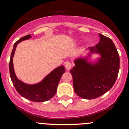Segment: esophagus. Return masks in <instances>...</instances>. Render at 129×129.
I'll use <instances>...</instances> for the list:
<instances>
[{"label": "esophagus", "instance_id": "esophagus-1", "mask_svg": "<svg viewBox=\"0 0 129 129\" xmlns=\"http://www.w3.org/2000/svg\"><path fill=\"white\" fill-rule=\"evenodd\" d=\"M64 66L66 70L67 71H69L71 69V67H72V63L71 62H69V61H66L64 63Z\"/></svg>", "mask_w": 129, "mask_h": 129}]
</instances>
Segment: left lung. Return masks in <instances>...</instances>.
<instances>
[{"instance_id": "left-lung-1", "label": "left lung", "mask_w": 129, "mask_h": 129, "mask_svg": "<svg viewBox=\"0 0 129 129\" xmlns=\"http://www.w3.org/2000/svg\"><path fill=\"white\" fill-rule=\"evenodd\" d=\"M100 41L95 46L88 48L86 57L74 60L71 70L75 93L84 99H93L106 93L115 84L120 67V58L112 40L99 34ZM93 53L101 57L97 62L88 60Z\"/></svg>"}]
</instances>
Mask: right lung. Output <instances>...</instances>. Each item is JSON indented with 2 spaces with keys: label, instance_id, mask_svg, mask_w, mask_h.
I'll list each match as a JSON object with an SVG mask.
<instances>
[{
  "label": "right lung",
  "instance_id": "obj_1",
  "mask_svg": "<svg viewBox=\"0 0 129 129\" xmlns=\"http://www.w3.org/2000/svg\"><path fill=\"white\" fill-rule=\"evenodd\" d=\"M31 37V35H27L18 40L14 44L9 62V71L13 85L20 95L33 102H42L49 101L55 95L57 85L61 77L66 72V69L63 66L57 67L45 76L42 81L35 84H25L19 80L14 72L13 57L17 44L23 40L29 39Z\"/></svg>",
  "mask_w": 129,
  "mask_h": 129
}]
</instances>
